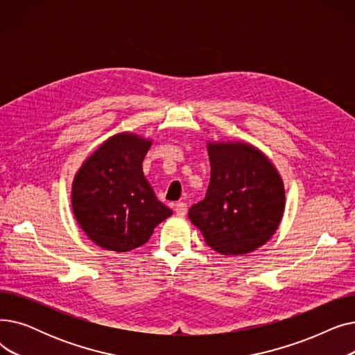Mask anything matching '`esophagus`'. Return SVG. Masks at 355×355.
<instances>
[{
	"label": "esophagus",
	"mask_w": 355,
	"mask_h": 355,
	"mask_svg": "<svg viewBox=\"0 0 355 355\" xmlns=\"http://www.w3.org/2000/svg\"><path fill=\"white\" fill-rule=\"evenodd\" d=\"M174 211H175L177 216H184L185 213H187V204L182 202V201L177 202L174 206Z\"/></svg>",
	"instance_id": "esophagus-1"
}]
</instances>
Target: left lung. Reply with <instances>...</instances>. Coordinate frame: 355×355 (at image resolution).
<instances>
[{
	"instance_id": "left-lung-1",
	"label": "left lung",
	"mask_w": 355,
	"mask_h": 355,
	"mask_svg": "<svg viewBox=\"0 0 355 355\" xmlns=\"http://www.w3.org/2000/svg\"><path fill=\"white\" fill-rule=\"evenodd\" d=\"M210 184L189 217L217 253L241 256L266 245L281 226L286 191L273 162L245 141H207Z\"/></svg>"
}]
</instances>
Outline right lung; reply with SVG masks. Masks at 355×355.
<instances>
[{"label": "right lung", "mask_w": 355, "mask_h": 355, "mask_svg": "<svg viewBox=\"0 0 355 355\" xmlns=\"http://www.w3.org/2000/svg\"><path fill=\"white\" fill-rule=\"evenodd\" d=\"M151 145V138L129 130L112 135L83 161L73 178L74 218L102 249L134 250L173 214L157 200L142 171Z\"/></svg>", "instance_id": "right-lung-1"}]
</instances>
